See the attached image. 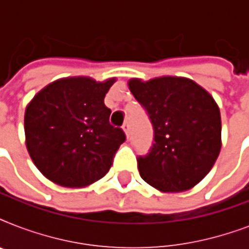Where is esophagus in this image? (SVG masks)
<instances>
[{
  "label": "esophagus",
  "instance_id": "obj_1",
  "mask_svg": "<svg viewBox=\"0 0 249 249\" xmlns=\"http://www.w3.org/2000/svg\"><path fill=\"white\" fill-rule=\"evenodd\" d=\"M123 130H124L125 136L129 138V136H130V125H129V123H125V124L123 125Z\"/></svg>",
  "mask_w": 249,
  "mask_h": 249
}]
</instances>
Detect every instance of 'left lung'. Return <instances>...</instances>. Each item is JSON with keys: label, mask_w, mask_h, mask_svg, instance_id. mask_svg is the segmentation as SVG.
<instances>
[{"label": "left lung", "mask_w": 249, "mask_h": 249, "mask_svg": "<svg viewBox=\"0 0 249 249\" xmlns=\"http://www.w3.org/2000/svg\"><path fill=\"white\" fill-rule=\"evenodd\" d=\"M129 89L154 126L151 151L138 158L141 177L161 193L193 189L209 173L221 150V113L195 81L163 76L130 79Z\"/></svg>", "instance_id": "8db88e82"}]
</instances>
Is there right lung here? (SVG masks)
Returning <instances> with one entry per match:
<instances>
[{
  "mask_svg": "<svg viewBox=\"0 0 249 249\" xmlns=\"http://www.w3.org/2000/svg\"><path fill=\"white\" fill-rule=\"evenodd\" d=\"M116 79L99 83L77 76L53 81L33 97L24 113L25 146L37 169L56 185L80 189L108 172L125 141L109 124L106 93Z\"/></svg>",
  "mask_w": 249,
  "mask_h": 249,
  "instance_id": "1",
  "label": "right lung"
}]
</instances>
